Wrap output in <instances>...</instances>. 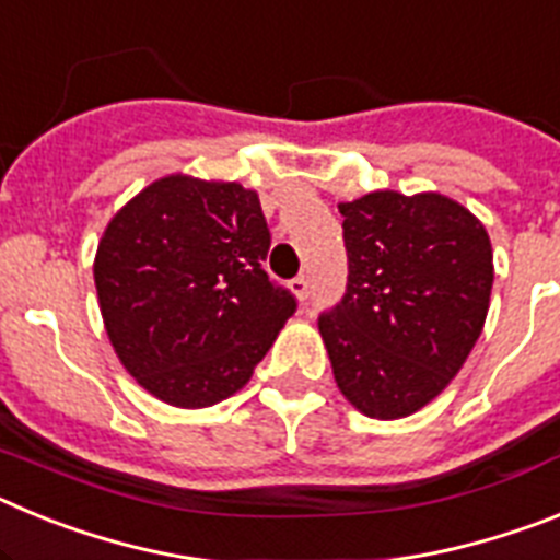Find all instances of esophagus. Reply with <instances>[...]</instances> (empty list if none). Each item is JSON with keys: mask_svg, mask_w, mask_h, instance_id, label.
<instances>
[{"mask_svg": "<svg viewBox=\"0 0 560 560\" xmlns=\"http://www.w3.org/2000/svg\"><path fill=\"white\" fill-rule=\"evenodd\" d=\"M291 291H294L296 296H300V300H308L311 296V277L308 275H300V277H294V280H291Z\"/></svg>", "mask_w": 560, "mask_h": 560, "instance_id": "34e87169", "label": "esophagus"}]
</instances>
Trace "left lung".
I'll return each instance as SVG.
<instances>
[{
    "label": "left lung",
    "instance_id": "8db88e82",
    "mask_svg": "<svg viewBox=\"0 0 560 560\" xmlns=\"http://www.w3.org/2000/svg\"><path fill=\"white\" fill-rule=\"evenodd\" d=\"M348 285L319 314L341 395L378 420L448 387L482 334L493 285L485 226L440 192H368L339 205Z\"/></svg>",
    "mask_w": 560,
    "mask_h": 560
}]
</instances>
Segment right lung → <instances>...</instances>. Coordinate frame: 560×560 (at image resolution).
<instances>
[{
	"label": "right lung",
	"mask_w": 560,
	"mask_h": 560,
	"mask_svg": "<svg viewBox=\"0 0 560 560\" xmlns=\"http://www.w3.org/2000/svg\"><path fill=\"white\" fill-rule=\"evenodd\" d=\"M255 190L167 176L133 196L95 257L101 314L122 368L171 407L230 398L296 311L264 269Z\"/></svg>",
	"instance_id": "obj_1"
}]
</instances>
